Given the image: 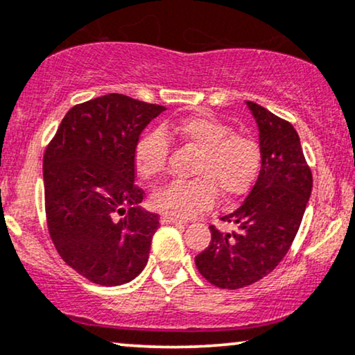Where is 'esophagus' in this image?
I'll list each match as a JSON object with an SVG mask.
<instances>
[{"label":"esophagus","instance_id":"obj_1","mask_svg":"<svg viewBox=\"0 0 355 355\" xmlns=\"http://www.w3.org/2000/svg\"><path fill=\"white\" fill-rule=\"evenodd\" d=\"M160 222H162V224H175V225H178V224H183V220L182 219H177V217H172V216H160Z\"/></svg>","mask_w":355,"mask_h":355}]
</instances>
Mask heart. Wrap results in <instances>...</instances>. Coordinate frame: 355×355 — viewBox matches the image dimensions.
Segmentation results:
<instances>
[{
    "label": "heart",
    "mask_w": 355,
    "mask_h": 355,
    "mask_svg": "<svg viewBox=\"0 0 355 355\" xmlns=\"http://www.w3.org/2000/svg\"><path fill=\"white\" fill-rule=\"evenodd\" d=\"M164 133L196 149L191 164L195 178L172 182L150 198L154 209L187 219L214 205L216 191L224 200L247 195L263 165L261 146L248 135L234 133L232 126L209 115H190L168 123ZM170 146L164 135L146 133L136 141L133 164L143 180H154L167 168Z\"/></svg>",
    "instance_id": "heart-1"
}]
</instances>
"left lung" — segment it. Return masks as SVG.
<instances>
[{
  "label": "left lung",
  "mask_w": 355,
  "mask_h": 355,
  "mask_svg": "<svg viewBox=\"0 0 355 355\" xmlns=\"http://www.w3.org/2000/svg\"><path fill=\"white\" fill-rule=\"evenodd\" d=\"M259 130L261 172L237 209L209 225V247L195 258L198 271L220 289H242L263 279L282 261L294 242L311 195L313 177L300 138L289 121L247 101Z\"/></svg>",
  "instance_id": "obj_1"
}]
</instances>
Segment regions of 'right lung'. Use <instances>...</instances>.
<instances>
[{
	"label": "right lung",
	"instance_id": "obj_1",
	"mask_svg": "<svg viewBox=\"0 0 355 355\" xmlns=\"http://www.w3.org/2000/svg\"><path fill=\"white\" fill-rule=\"evenodd\" d=\"M165 110L123 94L78 103L44 154L46 225L63 261L98 286L133 281L149 258L159 216L141 211L133 150ZM116 214L125 215L120 221Z\"/></svg>",
	"mask_w": 355,
	"mask_h": 355
}]
</instances>
